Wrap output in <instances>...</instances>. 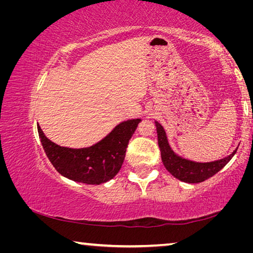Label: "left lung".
<instances>
[{"label":"left lung","instance_id":"left-lung-1","mask_svg":"<svg viewBox=\"0 0 253 253\" xmlns=\"http://www.w3.org/2000/svg\"><path fill=\"white\" fill-rule=\"evenodd\" d=\"M155 124L163 164L174 177L182 182L193 184L204 182L205 179L212 177L213 175H215L219 170L223 169L231 161V158L234 156V154L237 153V149H235L230 156L222 158L220 161L210 163H196L185 160V158L177 156L172 151L168 142L164 128L158 122H155Z\"/></svg>","mask_w":253,"mask_h":253}]
</instances>
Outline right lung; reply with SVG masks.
<instances>
[{
    "label": "right lung",
    "instance_id": "add662e5",
    "mask_svg": "<svg viewBox=\"0 0 253 253\" xmlns=\"http://www.w3.org/2000/svg\"><path fill=\"white\" fill-rule=\"evenodd\" d=\"M140 119L121 123L99 143L87 148L61 147L38 131L44 152L58 172L76 182L99 185L114 178L125 160L126 149Z\"/></svg>",
    "mask_w": 253,
    "mask_h": 253
}]
</instances>
